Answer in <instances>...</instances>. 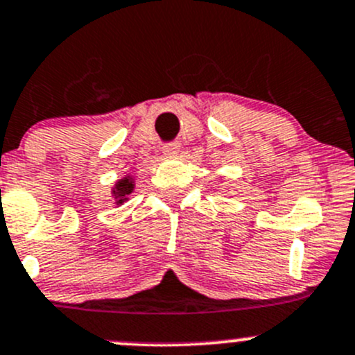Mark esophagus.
<instances>
[{"mask_svg":"<svg viewBox=\"0 0 355 355\" xmlns=\"http://www.w3.org/2000/svg\"><path fill=\"white\" fill-rule=\"evenodd\" d=\"M178 149H180V146H178L177 142H168V144L163 146V153H164V155H168V156L177 155Z\"/></svg>","mask_w":355,"mask_h":355,"instance_id":"obj_1","label":"esophagus"}]
</instances>
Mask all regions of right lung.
<instances>
[{"label":"right lung","instance_id":"right-lung-1","mask_svg":"<svg viewBox=\"0 0 355 355\" xmlns=\"http://www.w3.org/2000/svg\"><path fill=\"white\" fill-rule=\"evenodd\" d=\"M132 191H134V185H132V182L128 180V178L118 182V184H116V198H120V199H118V202H123L125 196L130 194Z\"/></svg>","mask_w":355,"mask_h":355}]
</instances>
